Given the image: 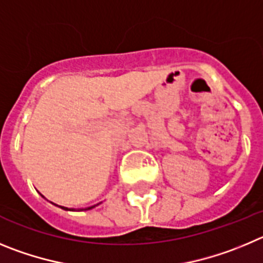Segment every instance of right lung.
Returning <instances> with one entry per match:
<instances>
[{
    "label": "right lung",
    "mask_w": 263,
    "mask_h": 263,
    "mask_svg": "<svg viewBox=\"0 0 263 263\" xmlns=\"http://www.w3.org/2000/svg\"><path fill=\"white\" fill-rule=\"evenodd\" d=\"M93 207H94V205H93ZM93 207H89V208H85V210H90V208H93ZM61 208H63V210H67V211H69V208H67V207H61ZM72 211H73V210H72Z\"/></svg>",
    "instance_id": "1"
}]
</instances>
